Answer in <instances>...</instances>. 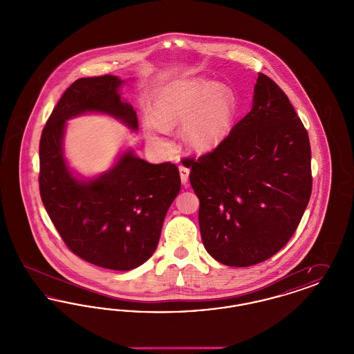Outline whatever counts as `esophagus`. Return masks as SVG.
I'll return each instance as SVG.
<instances>
[{
	"label": "esophagus",
	"instance_id": "1",
	"mask_svg": "<svg viewBox=\"0 0 354 354\" xmlns=\"http://www.w3.org/2000/svg\"><path fill=\"white\" fill-rule=\"evenodd\" d=\"M179 172H180V180L183 185L188 183V176H189V169L185 166H179Z\"/></svg>",
	"mask_w": 354,
	"mask_h": 354
}]
</instances>
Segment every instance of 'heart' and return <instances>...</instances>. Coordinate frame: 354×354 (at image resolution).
<instances>
[{
	"label": "heart",
	"mask_w": 354,
	"mask_h": 354,
	"mask_svg": "<svg viewBox=\"0 0 354 354\" xmlns=\"http://www.w3.org/2000/svg\"><path fill=\"white\" fill-rule=\"evenodd\" d=\"M155 119H143L147 138L160 149H169V129L183 122L182 136L195 151H208L230 135L236 115L234 94L224 84L189 78L175 81L153 98Z\"/></svg>",
	"instance_id": "heart-1"
}]
</instances>
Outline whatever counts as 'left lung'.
Instances as JSON below:
<instances>
[{
	"mask_svg": "<svg viewBox=\"0 0 354 354\" xmlns=\"http://www.w3.org/2000/svg\"><path fill=\"white\" fill-rule=\"evenodd\" d=\"M183 165L201 202L203 244L230 267H251L279 252L312 194L308 131L286 93L263 73L252 110L219 146Z\"/></svg>",
	"mask_w": 354,
	"mask_h": 354,
	"instance_id": "obj_1",
	"label": "left lung"
}]
</instances>
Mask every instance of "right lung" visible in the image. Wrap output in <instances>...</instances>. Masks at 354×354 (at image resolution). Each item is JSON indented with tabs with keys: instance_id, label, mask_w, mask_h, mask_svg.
<instances>
[{
	"instance_id": "right-lung-1",
	"label": "right lung",
	"mask_w": 354,
	"mask_h": 354,
	"mask_svg": "<svg viewBox=\"0 0 354 354\" xmlns=\"http://www.w3.org/2000/svg\"><path fill=\"white\" fill-rule=\"evenodd\" d=\"M115 75L80 78L53 109L39 140V194L54 227L68 250L102 268L130 270L156 250L163 220L180 189L178 167L151 165L126 152L115 167L82 183L62 155L66 119L101 111L136 130L131 104L120 101Z\"/></svg>"
}]
</instances>
